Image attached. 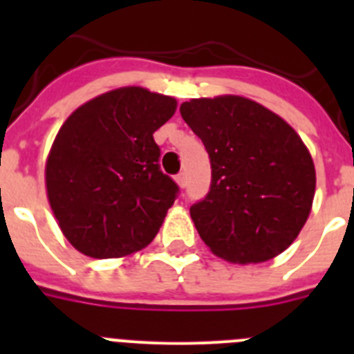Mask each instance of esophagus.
Listing matches in <instances>:
<instances>
[{
  "mask_svg": "<svg viewBox=\"0 0 354 354\" xmlns=\"http://www.w3.org/2000/svg\"><path fill=\"white\" fill-rule=\"evenodd\" d=\"M175 183L179 184V187H184L186 186V175L184 174H179L177 177H175Z\"/></svg>",
  "mask_w": 354,
  "mask_h": 354,
  "instance_id": "34e87169",
  "label": "esophagus"
}]
</instances>
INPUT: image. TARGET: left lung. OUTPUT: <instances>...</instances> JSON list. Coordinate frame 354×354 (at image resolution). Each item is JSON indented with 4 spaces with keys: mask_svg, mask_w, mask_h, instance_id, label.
Here are the masks:
<instances>
[{
    "mask_svg": "<svg viewBox=\"0 0 354 354\" xmlns=\"http://www.w3.org/2000/svg\"><path fill=\"white\" fill-rule=\"evenodd\" d=\"M180 115L211 158V189L189 209L202 241L234 264L286 252L315 195L314 161L299 134L241 95L192 99L180 104Z\"/></svg>",
    "mask_w": 354,
    "mask_h": 354,
    "instance_id": "8db88e82",
    "label": "left lung"
}]
</instances>
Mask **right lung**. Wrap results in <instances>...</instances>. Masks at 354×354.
<instances>
[{
  "mask_svg": "<svg viewBox=\"0 0 354 354\" xmlns=\"http://www.w3.org/2000/svg\"><path fill=\"white\" fill-rule=\"evenodd\" d=\"M177 101L143 86L93 97L68 115L46 159V192L62 234L92 259L149 246L177 196L152 134Z\"/></svg>",
  "mask_w": 354,
  "mask_h": 354,
  "instance_id": "1",
  "label": "right lung"
}]
</instances>
